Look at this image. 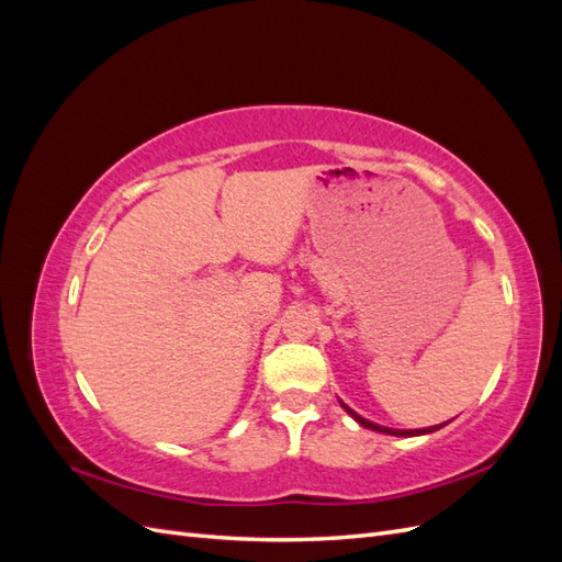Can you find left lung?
Returning a JSON list of instances; mask_svg holds the SVG:
<instances>
[{
	"mask_svg": "<svg viewBox=\"0 0 562 562\" xmlns=\"http://www.w3.org/2000/svg\"><path fill=\"white\" fill-rule=\"evenodd\" d=\"M342 403V401H339ZM342 407L345 411L361 424V427H366V429H372V431H380V434H389V436H422V434H431V431H438L440 427H446V424H438V427H429V429H389V427H380V424H375V422H368V419H363L361 415H356L349 405H345L342 403Z\"/></svg>",
	"mask_w": 562,
	"mask_h": 562,
	"instance_id": "1",
	"label": "left lung"
}]
</instances>
